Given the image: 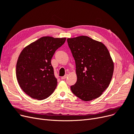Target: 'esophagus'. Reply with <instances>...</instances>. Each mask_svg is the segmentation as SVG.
Instances as JSON below:
<instances>
[{"label":"esophagus","mask_w":134,"mask_h":134,"mask_svg":"<svg viewBox=\"0 0 134 134\" xmlns=\"http://www.w3.org/2000/svg\"><path fill=\"white\" fill-rule=\"evenodd\" d=\"M67 76H68V74H66L65 75H64V76H63V77H61V79L62 80H64V79H66L67 77Z\"/></svg>","instance_id":"esophagus-1"}]
</instances>
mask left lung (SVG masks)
<instances>
[{
  "label": "left lung",
  "mask_w": 134,
  "mask_h": 134,
  "mask_svg": "<svg viewBox=\"0 0 134 134\" xmlns=\"http://www.w3.org/2000/svg\"><path fill=\"white\" fill-rule=\"evenodd\" d=\"M76 63V83L71 86L73 94L85 101L100 97L109 87L114 64L107 47L87 36L67 38Z\"/></svg>",
  "instance_id": "8db88e82"
}]
</instances>
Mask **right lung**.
<instances>
[{
	"mask_svg": "<svg viewBox=\"0 0 134 134\" xmlns=\"http://www.w3.org/2000/svg\"><path fill=\"white\" fill-rule=\"evenodd\" d=\"M66 40V38L43 37L21 51L16 62V79L21 89L31 97L44 100L54 92L57 80L51 59Z\"/></svg>",
	"mask_w": 134,
	"mask_h": 134,
	"instance_id": "right-lung-1",
	"label": "right lung"
}]
</instances>
